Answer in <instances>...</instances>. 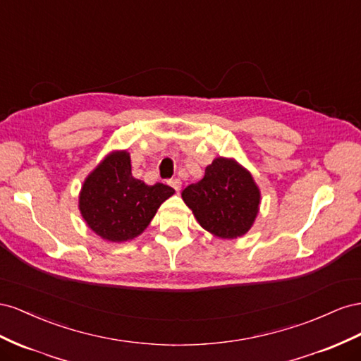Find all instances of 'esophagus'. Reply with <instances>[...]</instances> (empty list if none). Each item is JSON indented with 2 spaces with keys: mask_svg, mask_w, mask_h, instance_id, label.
I'll use <instances>...</instances> for the list:
<instances>
[{
  "mask_svg": "<svg viewBox=\"0 0 361 361\" xmlns=\"http://www.w3.org/2000/svg\"><path fill=\"white\" fill-rule=\"evenodd\" d=\"M169 184H171V188H173L175 190H180L181 189V180L180 178H173V180H171L169 181Z\"/></svg>",
  "mask_w": 361,
  "mask_h": 361,
  "instance_id": "34e87169",
  "label": "esophagus"
}]
</instances>
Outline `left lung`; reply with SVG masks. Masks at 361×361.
<instances>
[{"label": "left lung", "instance_id": "1", "mask_svg": "<svg viewBox=\"0 0 361 361\" xmlns=\"http://www.w3.org/2000/svg\"><path fill=\"white\" fill-rule=\"evenodd\" d=\"M195 219L219 239H238L251 230L262 193L251 172L230 157H216L202 180L181 193Z\"/></svg>", "mask_w": 361, "mask_h": 361}]
</instances>
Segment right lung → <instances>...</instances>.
Wrapping results in <instances>:
<instances>
[{
	"instance_id": "1",
	"label": "right lung",
	"mask_w": 361,
	"mask_h": 361,
	"mask_svg": "<svg viewBox=\"0 0 361 361\" xmlns=\"http://www.w3.org/2000/svg\"><path fill=\"white\" fill-rule=\"evenodd\" d=\"M173 189L156 183L148 186L131 175L127 149L111 151L98 163L81 186L78 209L89 228L107 242L137 238Z\"/></svg>"
}]
</instances>
